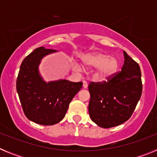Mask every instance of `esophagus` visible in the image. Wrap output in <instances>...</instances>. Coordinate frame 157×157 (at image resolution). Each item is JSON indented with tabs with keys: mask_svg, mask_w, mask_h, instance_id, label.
I'll return each mask as SVG.
<instances>
[{
	"mask_svg": "<svg viewBox=\"0 0 157 157\" xmlns=\"http://www.w3.org/2000/svg\"><path fill=\"white\" fill-rule=\"evenodd\" d=\"M83 88L86 89L88 87V83H87L86 81H83V85H82Z\"/></svg>",
	"mask_w": 157,
	"mask_h": 157,
	"instance_id": "obj_1",
	"label": "esophagus"
}]
</instances>
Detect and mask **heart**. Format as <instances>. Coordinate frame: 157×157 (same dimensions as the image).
<instances>
[{"label": "heart", "instance_id": "1", "mask_svg": "<svg viewBox=\"0 0 157 157\" xmlns=\"http://www.w3.org/2000/svg\"><path fill=\"white\" fill-rule=\"evenodd\" d=\"M83 65L88 68L97 67L94 76L98 79H107L116 73L118 68V61L113 57L102 52L88 54L83 56Z\"/></svg>", "mask_w": 157, "mask_h": 157}]
</instances>
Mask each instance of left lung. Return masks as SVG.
<instances>
[{
    "label": "left lung",
    "mask_w": 157,
    "mask_h": 157,
    "mask_svg": "<svg viewBox=\"0 0 157 157\" xmlns=\"http://www.w3.org/2000/svg\"><path fill=\"white\" fill-rule=\"evenodd\" d=\"M121 71L107 81L88 86L90 100L89 113L93 122L103 128H110L127 121L132 116L142 92L141 72L138 63L123 51Z\"/></svg>",
    "instance_id": "obj_1"
}]
</instances>
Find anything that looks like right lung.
<instances>
[{
	"instance_id": "1",
	"label": "right lung",
	"mask_w": 157,
	"mask_h": 157,
	"mask_svg": "<svg viewBox=\"0 0 157 157\" xmlns=\"http://www.w3.org/2000/svg\"><path fill=\"white\" fill-rule=\"evenodd\" d=\"M39 47L23 60L16 80V90L23 112L28 120L41 125H54L61 121L82 82L59 80L46 83L37 67L41 58L55 52Z\"/></svg>"
}]
</instances>
